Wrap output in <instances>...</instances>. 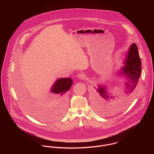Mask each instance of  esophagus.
<instances>
[{
    "label": "esophagus",
    "mask_w": 154,
    "mask_h": 154,
    "mask_svg": "<svg viewBox=\"0 0 154 154\" xmlns=\"http://www.w3.org/2000/svg\"><path fill=\"white\" fill-rule=\"evenodd\" d=\"M77 77L79 79H80V80H84V79H85V75H84V74L82 73H79L78 74V75H77Z\"/></svg>",
    "instance_id": "34e87169"
}]
</instances>
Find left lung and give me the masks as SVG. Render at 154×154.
Wrapping results in <instances>:
<instances>
[{
	"label": "left lung",
	"instance_id": "1",
	"mask_svg": "<svg viewBox=\"0 0 154 154\" xmlns=\"http://www.w3.org/2000/svg\"><path fill=\"white\" fill-rule=\"evenodd\" d=\"M125 66L122 67L119 73L124 75L128 81L125 83L126 95H130L136 88L141 72V63L138 48L135 43L132 44L128 52L126 58L124 62ZM94 101L97 112H101L106 108L104 103L110 100L109 95L106 90V87L99 85L95 88ZM112 97L110 96L111 99Z\"/></svg>",
	"mask_w": 154,
	"mask_h": 154
}]
</instances>
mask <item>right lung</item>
Here are the masks:
<instances>
[{"label": "right lung", "mask_w": 154, "mask_h": 154, "mask_svg": "<svg viewBox=\"0 0 154 154\" xmlns=\"http://www.w3.org/2000/svg\"><path fill=\"white\" fill-rule=\"evenodd\" d=\"M72 84V79L70 78H63L56 81L52 87L51 92L56 94L53 100L51 102L52 105L59 107L62 114L65 113L67 107V101L68 99L67 92L70 89ZM23 103L25 109L30 114L35 117L37 118V114L35 112V110H34V109L32 108L27 102H23Z\"/></svg>", "instance_id": "1"}]
</instances>
